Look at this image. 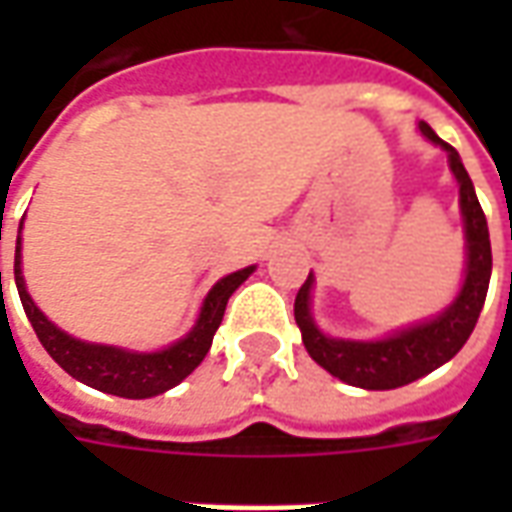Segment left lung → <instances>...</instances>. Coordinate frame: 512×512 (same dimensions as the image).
<instances>
[{"label": "left lung", "mask_w": 512, "mask_h": 512, "mask_svg": "<svg viewBox=\"0 0 512 512\" xmlns=\"http://www.w3.org/2000/svg\"><path fill=\"white\" fill-rule=\"evenodd\" d=\"M419 134L447 153L452 178L458 180L466 268L455 299L439 315L395 329L378 340H345L323 332L312 318V288H315L312 271L293 304V315L299 323L307 354L334 378L359 389H397L450 362L474 332V323L480 318L491 282V238H488V222L480 200L474 194L472 178L463 167L458 150L439 139L428 123H419Z\"/></svg>", "instance_id": "obj_1"}]
</instances>
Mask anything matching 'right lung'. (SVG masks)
<instances>
[{"instance_id": "1", "label": "right lung", "mask_w": 512, "mask_h": 512, "mask_svg": "<svg viewBox=\"0 0 512 512\" xmlns=\"http://www.w3.org/2000/svg\"><path fill=\"white\" fill-rule=\"evenodd\" d=\"M21 227H24V219H21ZM21 227H18L16 238V266H13V274H16V288L18 296H21V304H24V312H27L38 340L68 376L93 386L98 392L128 397V400H145V397L161 395V392L178 386L183 378L197 370L205 354L211 351L213 334H216L219 323H222L227 301L257 268L246 266L241 271H233V274L219 279L208 290V296L202 299L200 315H197L194 326L180 340H175L167 348H161V351H131V348H120V345H101L79 340L73 334L62 332L60 326H54L38 310V304L29 296L27 282H24V268H21Z\"/></svg>"}]
</instances>
